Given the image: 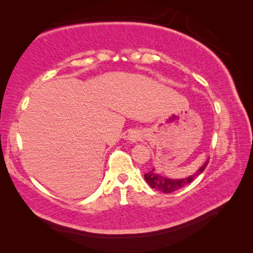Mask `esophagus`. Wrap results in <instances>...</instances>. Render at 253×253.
<instances>
[{
    "label": "esophagus",
    "instance_id": "obj_1",
    "mask_svg": "<svg viewBox=\"0 0 253 253\" xmlns=\"http://www.w3.org/2000/svg\"><path fill=\"white\" fill-rule=\"evenodd\" d=\"M128 138L131 142H137V140L142 139V132L139 130H132L131 132H129V135H128Z\"/></svg>",
    "mask_w": 253,
    "mask_h": 253
}]
</instances>
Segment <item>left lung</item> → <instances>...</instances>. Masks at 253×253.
<instances>
[{"label": "left lung", "mask_w": 253, "mask_h": 253, "mask_svg": "<svg viewBox=\"0 0 253 253\" xmlns=\"http://www.w3.org/2000/svg\"><path fill=\"white\" fill-rule=\"evenodd\" d=\"M209 164V161H207L203 164L202 168H201L198 172L195 174L191 175L186 178H182V179H170V178H166L164 176H161L160 174L155 173V169L149 170L148 173L144 175L145 181H146L149 186L155 188V190L163 192V193H172L174 191L179 190L181 187H184L187 184H190L191 182H193V179L195 177H198L199 175L203 172Z\"/></svg>", "instance_id": "8db88e82"}]
</instances>
